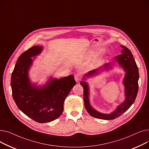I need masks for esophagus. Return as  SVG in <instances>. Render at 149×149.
<instances>
[{
	"label": "esophagus",
	"mask_w": 149,
	"mask_h": 149,
	"mask_svg": "<svg viewBox=\"0 0 149 149\" xmlns=\"http://www.w3.org/2000/svg\"><path fill=\"white\" fill-rule=\"evenodd\" d=\"M75 80L76 81V82H79L81 80V74H76L74 76Z\"/></svg>",
	"instance_id": "34e87169"
}]
</instances>
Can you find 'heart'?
<instances>
[{
  "mask_svg": "<svg viewBox=\"0 0 149 149\" xmlns=\"http://www.w3.org/2000/svg\"><path fill=\"white\" fill-rule=\"evenodd\" d=\"M95 54V52H94V51H92L91 53H90V55L91 56H94V55Z\"/></svg>",
  "mask_w": 149,
  "mask_h": 149,
  "instance_id": "obj_1",
  "label": "heart"
}]
</instances>
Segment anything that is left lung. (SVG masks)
Listing matches in <instances>:
<instances>
[{"instance_id":"obj_1","label":"left lung","mask_w":149,"mask_h":149,"mask_svg":"<svg viewBox=\"0 0 149 149\" xmlns=\"http://www.w3.org/2000/svg\"><path fill=\"white\" fill-rule=\"evenodd\" d=\"M121 47L122 48V51L121 52V54L117 56L115 58L126 72V75H125L123 80V83L125 87L124 91L126 99L123 103H122L115 109V111L110 114H105L100 113L95 110L91 106L89 103V89L88 83L84 81L80 82V84L83 88V99L85 108L89 115L93 117H95V118L106 120H113L118 118L128 110L133 103H134L138 91V68L131 51L126 46L121 45ZM111 64L112 63H106L103 66V68H104L106 70H107L112 67ZM99 70H100V69H99V68H98L91 70L85 75V78L83 80L86 79V77H92L99 74Z\"/></svg>"}]
</instances>
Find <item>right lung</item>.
Instances as JSON below:
<instances>
[{"mask_svg":"<svg viewBox=\"0 0 149 149\" xmlns=\"http://www.w3.org/2000/svg\"><path fill=\"white\" fill-rule=\"evenodd\" d=\"M43 46H34L22 53L12 72V95L19 109L34 121L45 123L55 120L63 111V103L76 84L73 75L57 79L50 78L44 86L31 83L28 70L33 57L39 55Z\"/></svg>","mask_w":149,"mask_h":149,"instance_id":"1","label":"right lung"}]
</instances>
